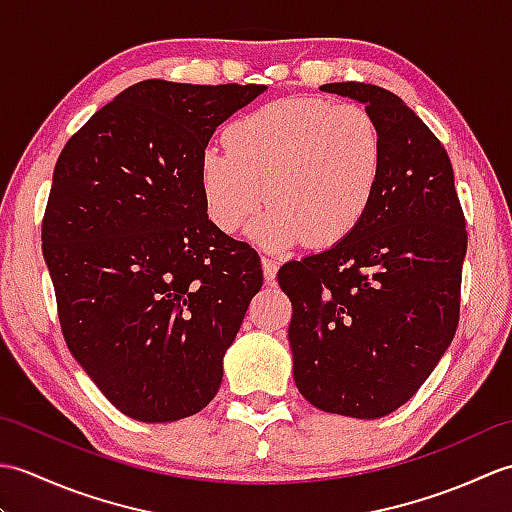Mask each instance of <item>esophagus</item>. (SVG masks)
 Segmentation results:
<instances>
[{"label": "esophagus", "mask_w": 512, "mask_h": 512, "mask_svg": "<svg viewBox=\"0 0 512 512\" xmlns=\"http://www.w3.org/2000/svg\"><path fill=\"white\" fill-rule=\"evenodd\" d=\"M262 270H264V279L268 281V284H273L275 277H277V270H279L277 259L262 257Z\"/></svg>", "instance_id": "obj_1"}]
</instances>
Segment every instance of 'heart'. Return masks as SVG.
<instances>
[{"mask_svg": "<svg viewBox=\"0 0 512 512\" xmlns=\"http://www.w3.org/2000/svg\"><path fill=\"white\" fill-rule=\"evenodd\" d=\"M383 171V132L365 107L299 96L228 125L226 147L202 151L200 191L222 233H237L268 202L273 209L250 228L257 244L328 248L361 226Z\"/></svg>", "mask_w": 512, "mask_h": 512, "instance_id": "1", "label": "heart"}]
</instances>
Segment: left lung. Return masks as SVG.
Here are the masks:
<instances>
[{"label": "left lung", "mask_w": 512, "mask_h": 512, "mask_svg": "<svg viewBox=\"0 0 512 512\" xmlns=\"http://www.w3.org/2000/svg\"><path fill=\"white\" fill-rule=\"evenodd\" d=\"M372 114L385 140L376 200L356 231L279 268L292 303L295 383L314 407L383 418L416 394L460 321L466 220L447 149L394 92L325 83Z\"/></svg>", "instance_id": "1"}]
</instances>
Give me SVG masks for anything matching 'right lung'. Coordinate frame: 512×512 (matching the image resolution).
<instances>
[{"label": "right lung", "instance_id": "1", "mask_svg": "<svg viewBox=\"0 0 512 512\" xmlns=\"http://www.w3.org/2000/svg\"><path fill=\"white\" fill-rule=\"evenodd\" d=\"M264 90L140 81L54 167L41 242L63 339L129 418L173 422L209 405L262 288L255 248L206 217L200 156L215 127Z\"/></svg>", "mask_w": 512, "mask_h": 512}]
</instances>
